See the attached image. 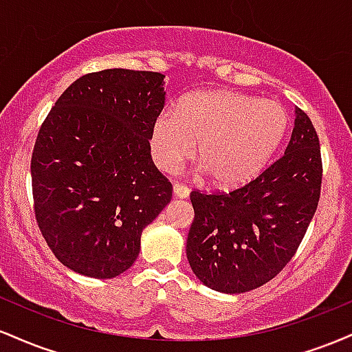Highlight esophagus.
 <instances>
[{
    "label": "esophagus",
    "mask_w": 352,
    "mask_h": 352,
    "mask_svg": "<svg viewBox=\"0 0 352 352\" xmlns=\"http://www.w3.org/2000/svg\"><path fill=\"white\" fill-rule=\"evenodd\" d=\"M173 195H175L177 199H188L190 188L185 187L184 184H173Z\"/></svg>",
    "instance_id": "obj_1"
}]
</instances>
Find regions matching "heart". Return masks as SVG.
<instances>
[{
  "mask_svg": "<svg viewBox=\"0 0 352 352\" xmlns=\"http://www.w3.org/2000/svg\"><path fill=\"white\" fill-rule=\"evenodd\" d=\"M289 129L281 104L233 91L195 92L175 112H162L152 132V155L173 172L195 155L220 188H238L256 179L280 148Z\"/></svg>",
  "mask_w": 352,
  "mask_h": 352,
  "instance_id": "obj_1",
  "label": "heart"
}]
</instances>
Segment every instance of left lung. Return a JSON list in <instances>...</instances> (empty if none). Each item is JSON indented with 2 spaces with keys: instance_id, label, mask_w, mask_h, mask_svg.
<instances>
[{
  "instance_id": "left-lung-1",
  "label": "left lung",
  "mask_w": 352,
  "mask_h": 352,
  "mask_svg": "<svg viewBox=\"0 0 352 352\" xmlns=\"http://www.w3.org/2000/svg\"><path fill=\"white\" fill-rule=\"evenodd\" d=\"M285 155L243 187L225 193H190L195 218L187 258L195 276L221 293L258 288L296 253L321 193L319 139L296 107Z\"/></svg>"
}]
</instances>
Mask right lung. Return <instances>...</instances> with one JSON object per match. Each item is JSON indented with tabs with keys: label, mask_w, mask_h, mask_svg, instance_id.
<instances>
[{
	"label": "right lung",
	"mask_w": 352,
	"mask_h": 352,
	"mask_svg": "<svg viewBox=\"0 0 352 352\" xmlns=\"http://www.w3.org/2000/svg\"><path fill=\"white\" fill-rule=\"evenodd\" d=\"M164 74L104 69L56 100L33 159L34 215L54 256L72 272L116 278L134 265L142 230L172 199L152 162Z\"/></svg>",
	"instance_id": "obj_1"
}]
</instances>
